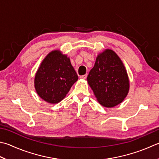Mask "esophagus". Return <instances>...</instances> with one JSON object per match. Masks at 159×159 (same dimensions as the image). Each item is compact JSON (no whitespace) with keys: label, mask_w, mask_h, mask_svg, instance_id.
<instances>
[{"label":"esophagus","mask_w":159,"mask_h":159,"mask_svg":"<svg viewBox=\"0 0 159 159\" xmlns=\"http://www.w3.org/2000/svg\"><path fill=\"white\" fill-rule=\"evenodd\" d=\"M86 77H87V75H81L80 77L81 79L85 80L86 78Z\"/></svg>","instance_id":"obj_1"}]
</instances>
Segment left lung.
<instances>
[{"instance_id":"left-lung-1","label":"left lung","mask_w":159,"mask_h":159,"mask_svg":"<svg viewBox=\"0 0 159 159\" xmlns=\"http://www.w3.org/2000/svg\"><path fill=\"white\" fill-rule=\"evenodd\" d=\"M87 82L102 106L111 108L123 102L129 91L127 70L113 50L98 54Z\"/></svg>"}]
</instances>
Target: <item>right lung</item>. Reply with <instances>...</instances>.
<instances>
[{
  "instance_id": "obj_1",
  "label": "right lung",
  "mask_w": 159,
  "mask_h": 159,
  "mask_svg": "<svg viewBox=\"0 0 159 159\" xmlns=\"http://www.w3.org/2000/svg\"><path fill=\"white\" fill-rule=\"evenodd\" d=\"M78 76L67 55L59 50L49 52L41 61L34 77L36 92L42 100L57 104L66 96Z\"/></svg>"
}]
</instances>
